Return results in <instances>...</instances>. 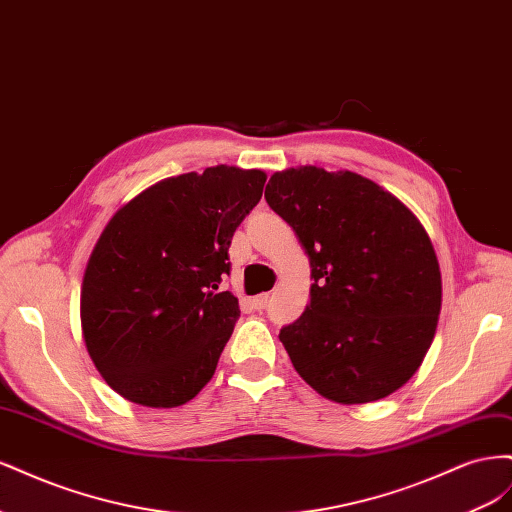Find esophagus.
I'll return each instance as SVG.
<instances>
[{"mask_svg": "<svg viewBox=\"0 0 512 512\" xmlns=\"http://www.w3.org/2000/svg\"><path fill=\"white\" fill-rule=\"evenodd\" d=\"M269 292H262V294H258V297H254L252 299V305H254V309H258V312H260V309H265L267 305H269Z\"/></svg>", "mask_w": 512, "mask_h": 512, "instance_id": "34e87169", "label": "esophagus"}]
</instances>
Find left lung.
<instances>
[{"mask_svg":"<svg viewBox=\"0 0 512 512\" xmlns=\"http://www.w3.org/2000/svg\"><path fill=\"white\" fill-rule=\"evenodd\" d=\"M265 198L297 232L314 284L280 331L297 374L335 404H369L421 367L442 307V275L416 215L352 170L273 173Z\"/></svg>","mask_w":512,"mask_h":512,"instance_id":"8db88e82","label":"left lung"}]
</instances>
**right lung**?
Returning a JSON list of instances; mask_svg holds the SVG:
<instances>
[{"mask_svg": "<svg viewBox=\"0 0 512 512\" xmlns=\"http://www.w3.org/2000/svg\"><path fill=\"white\" fill-rule=\"evenodd\" d=\"M258 168L168 177L123 205L98 237L81 286V329L100 376L147 408L188 404L213 378L239 318L220 292L228 247L262 196Z\"/></svg>", "mask_w": 512, "mask_h": 512, "instance_id": "add662e5", "label": "right lung"}]
</instances>
